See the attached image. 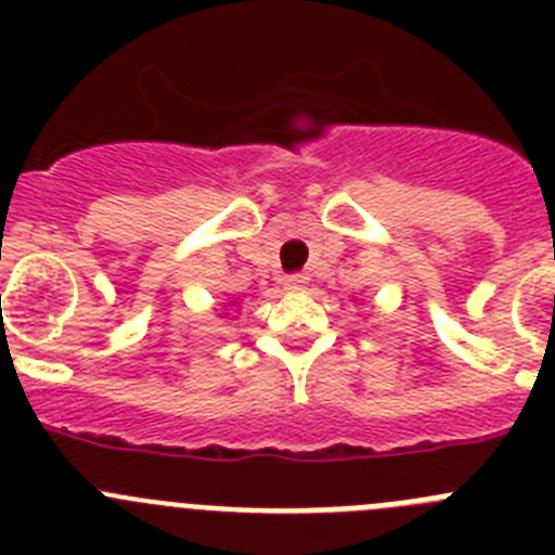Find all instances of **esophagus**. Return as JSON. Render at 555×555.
<instances>
[{
	"label": "esophagus",
	"instance_id": "esophagus-1",
	"mask_svg": "<svg viewBox=\"0 0 555 555\" xmlns=\"http://www.w3.org/2000/svg\"><path fill=\"white\" fill-rule=\"evenodd\" d=\"M283 286H286V288H306L308 286V274H302V272L286 274V281H283Z\"/></svg>",
	"mask_w": 555,
	"mask_h": 555
}]
</instances>
